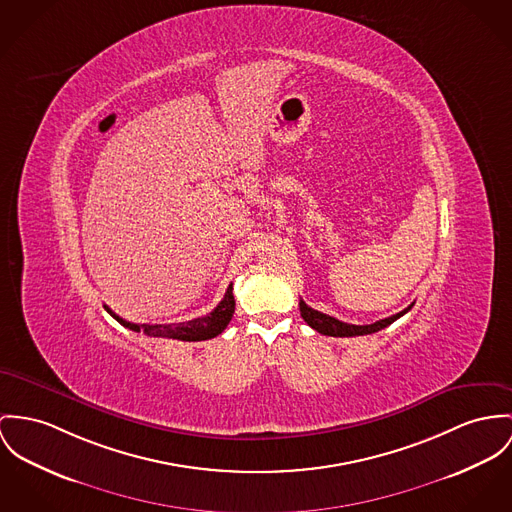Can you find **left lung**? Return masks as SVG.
Masks as SVG:
<instances>
[{
    "label": "left lung",
    "instance_id": "8db88e82",
    "mask_svg": "<svg viewBox=\"0 0 512 512\" xmlns=\"http://www.w3.org/2000/svg\"><path fill=\"white\" fill-rule=\"evenodd\" d=\"M413 304L407 306L405 310H401L399 314L386 317V319H380V321L370 323V325H353V323L339 321V319H335L331 315L321 314V312H317L314 308H310L304 300H300V314L304 317V321L312 329H315L317 333H321V335H329V337H356V335H370V333H376V331L392 325L395 319H399L401 315L407 314L413 308Z\"/></svg>",
    "mask_w": 512,
    "mask_h": 512
}]
</instances>
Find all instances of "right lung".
I'll use <instances>...</instances> for the list:
<instances>
[{
  "instance_id": "add662e5",
  "label": "right lung",
  "mask_w": 512,
  "mask_h": 512,
  "mask_svg": "<svg viewBox=\"0 0 512 512\" xmlns=\"http://www.w3.org/2000/svg\"><path fill=\"white\" fill-rule=\"evenodd\" d=\"M105 310L117 319L120 325L136 331V333H146L150 337H167V339H179V341H206L212 339L216 335H220L232 315L236 312V300H234V288L232 284L228 286L222 302L204 317H197L191 321H183V323H130L122 317H118L109 306H105Z\"/></svg>"
}]
</instances>
